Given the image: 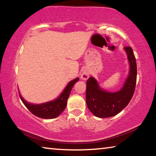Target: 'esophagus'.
<instances>
[{
  "label": "esophagus",
  "mask_w": 156,
  "mask_h": 156,
  "mask_svg": "<svg viewBox=\"0 0 156 156\" xmlns=\"http://www.w3.org/2000/svg\"><path fill=\"white\" fill-rule=\"evenodd\" d=\"M89 77V73L87 72V71L86 70H84L83 72H82L81 75H80V78L82 80H87Z\"/></svg>",
  "instance_id": "34e87169"
}]
</instances>
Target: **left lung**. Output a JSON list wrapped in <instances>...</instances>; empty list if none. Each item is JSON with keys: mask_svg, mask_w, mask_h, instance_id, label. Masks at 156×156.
I'll return each instance as SVG.
<instances>
[{"mask_svg": "<svg viewBox=\"0 0 156 156\" xmlns=\"http://www.w3.org/2000/svg\"><path fill=\"white\" fill-rule=\"evenodd\" d=\"M129 65L128 76L120 90L111 92L100 86L94 77L87 81L86 102L89 111L100 118L112 117L120 113L130 102L135 91L137 65L133 50L130 47H124Z\"/></svg>", "mask_w": 156, "mask_h": 156, "instance_id": "left-lung-1", "label": "left lung"}]
</instances>
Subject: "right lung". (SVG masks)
<instances>
[{"label": "right lung", "mask_w": 156, "mask_h": 156, "mask_svg": "<svg viewBox=\"0 0 156 156\" xmlns=\"http://www.w3.org/2000/svg\"><path fill=\"white\" fill-rule=\"evenodd\" d=\"M79 80V78H76L69 82L64 90L56 99L41 104H33L29 102L23 98L19 92V96L23 104L27 108L31 113L37 117L44 119H52L58 117L62 113L67 106V99L72 91V89L76 83Z\"/></svg>", "instance_id": "1"}]
</instances>
